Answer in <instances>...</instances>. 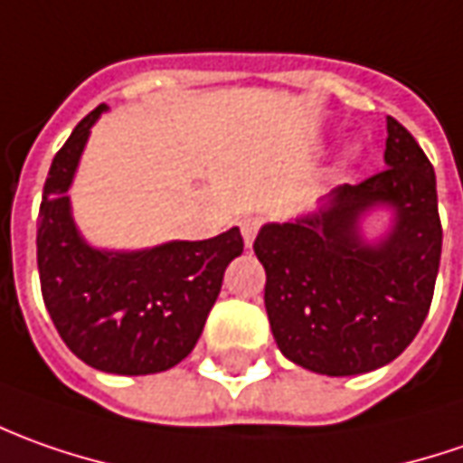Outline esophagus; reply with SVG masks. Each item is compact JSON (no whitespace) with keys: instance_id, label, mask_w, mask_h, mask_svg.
I'll use <instances>...</instances> for the list:
<instances>
[{"instance_id":"34e87169","label":"esophagus","mask_w":463,"mask_h":463,"mask_svg":"<svg viewBox=\"0 0 463 463\" xmlns=\"http://www.w3.org/2000/svg\"><path fill=\"white\" fill-rule=\"evenodd\" d=\"M259 228H261V217H243L241 220V232H243V241H246L248 248L253 246Z\"/></svg>"}]
</instances>
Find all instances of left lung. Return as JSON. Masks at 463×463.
Wrapping results in <instances>:
<instances>
[{"instance_id":"8db88e82","label":"left lung","mask_w":463,"mask_h":463,"mask_svg":"<svg viewBox=\"0 0 463 463\" xmlns=\"http://www.w3.org/2000/svg\"><path fill=\"white\" fill-rule=\"evenodd\" d=\"M384 164L361 184L333 189L317 213L263 225L253 243L274 341L315 374H366L390 364L430 310L443 241L436 174L394 118ZM376 203L392 206L395 222L372 247L358 220Z\"/></svg>"}]
</instances>
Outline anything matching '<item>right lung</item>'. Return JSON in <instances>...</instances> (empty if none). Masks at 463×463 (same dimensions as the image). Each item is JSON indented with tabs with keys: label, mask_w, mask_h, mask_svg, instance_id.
I'll return each mask as SVG.
<instances>
[{
	"label": "right lung",
	"mask_w": 463,
	"mask_h": 463,
	"mask_svg": "<svg viewBox=\"0 0 463 463\" xmlns=\"http://www.w3.org/2000/svg\"><path fill=\"white\" fill-rule=\"evenodd\" d=\"M104 104L73 128L43 186L38 271L58 335L107 374H156L192 354L228 263L243 253L238 228L207 241L146 250H99L76 231L69 186Z\"/></svg>",
	"instance_id": "obj_1"
}]
</instances>
